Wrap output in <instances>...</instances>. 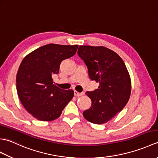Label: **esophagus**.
I'll return each mask as SVG.
<instances>
[{
	"label": "esophagus",
	"mask_w": 158,
	"mask_h": 158,
	"mask_svg": "<svg viewBox=\"0 0 158 158\" xmlns=\"http://www.w3.org/2000/svg\"><path fill=\"white\" fill-rule=\"evenodd\" d=\"M74 94H75V96H81L83 95V93H79L77 91H76V90H75V91H74Z\"/></svg>",
	"instance_id": "obj_1"
}]
</instances>
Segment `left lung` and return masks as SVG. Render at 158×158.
I'll use <instances>...</instances> for the list:
<instances>
[{
    "label": "left lung",
    "instance_id": "left-lung-1",
    "mask_svg": "<svg viewBox=\"0 0 158 158\" xmlns=\"http://www.w3.org/2000/svg\"><path fill=\"white\" fill-rule=\"evenodd\" d=\"M77 53L88 66L89 78L99 83L98 89L85 93L92 106L83 117L93 123H105L128 102L132 87L129 73L121 57L105 47L80 45Z\"/></svg>",
    "mask_w": 158,
    "mask_h": 158
}]
</instances>
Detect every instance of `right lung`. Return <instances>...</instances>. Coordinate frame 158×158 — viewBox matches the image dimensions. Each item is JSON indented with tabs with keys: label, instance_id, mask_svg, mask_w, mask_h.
Masks as SVG:
<instances>
[{
	"label": "right lung",
	"instance_id": "add662e5",
	"mask_svg": "<svg viewBox=\"0 0 158 158\" xmlns=\"http://www.w3.org/2000/svg\"><path fill=\"white\" fill-rule=\"evenodd\" d=\"M78 45L48 44L30 53L20 64L16 77L19 98L28 113L40 121L50 122L60 116L74 96L53 84L62 60L76 53Z\"/></svg>",
	"mask_w": 158,
	"mask_h": 158
}]
</instances>
